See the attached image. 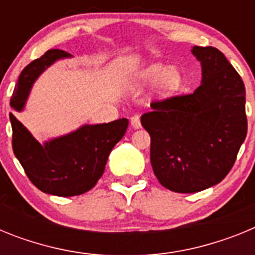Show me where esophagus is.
I'll list each match as a JSON object with an SVG mask.
<instances>
[{
  "instance_id": "1",
  "label": "esophagus",
  "mask_w": 255,
  "mask_h": 255,
  "mask_svg": "<svg viewBox=\"0 0 255 255\" xmlns=\"http://www.w3.org/2000/svg\"><path fill=\"white\" fill-rule=\"evenodd\" d=\"M130 123H131V126L134 128V129H140V117L138 116V115H134V116L131 117V120H130Z\"/></svg>"
}]
</instances>
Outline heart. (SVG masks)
<instances>
[{"instance_id":"1","label":"heart","mask_w":255,"mask_h":255,"mask_svg":"<svg viewBox=\"0 0 255 255\" xmlns=\"http://www.w3.org/2000/svg\"><path fill=\"white\" fill-rule=\"evenodd\" d=\"M182 74L176 67H167L166 65L155 62L139 70L131 82L132 89H140L148 85L155 84L157 92L163 97L176 94L182 88Z\"/></svg>"}]
</instances>
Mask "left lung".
Listing matches in <instances>:
<instances>
[{
	"instance_id": "left-lung-1",
	"label": "left lung",
	"mask_w": 255,
	"mask_h": 255,
	"mask_svg": "<svg viewBox=\"0 0 255 255\" xmlns=\"http://www.w3.org/2000/svg\"><path fill=\"white\" fill-rule=\"evenodd\" d=\"M202 66L194 93L150 105L141 125L150 135L158 181L176 193H197L226 177L247 136L245 87L215 47L191 48Z\"/></svg>"
}]
</instances>
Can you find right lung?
Masks as SVG:
<instances>
[{"label":"right lung","instance_id":"right-lung-1","mask_svg":"<svg viewBox=\"0 0 255 255\" xmlns=\"http://www.w3.org/2000/svg\"><path fill=\"white\" fill-rule=\"evenodd\" d=\"M70 57L65 51L49 49L22 70L10 101L12 111H24L35 80L56 61ZM10 121L13 153L25 173L40 191L57 197H74L91 190L129 125L128 119L85 124L69 134L39 143L12 112Z\"/></svg>","mask_w":255,"mask_h":255}]
</instances>
